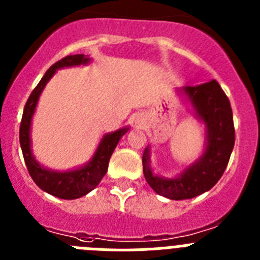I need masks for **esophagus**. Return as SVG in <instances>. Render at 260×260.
Wrapping results in <instances>:
<instances>
[{"label": "esophagus", "instance_id": "34e87169", "mask_svg": "<svg viewBox=\"0 0 260 260\" xmlns=\"http://www.w3.org/2000/svg\"><path fill=\"white\" fill-rule=\"evenodd\" d=\"M135 122H137V123H142V122H143V118H142L141 116H138L137 118H135Z\"/></svg>", "mask_w": 260, "mask_h": 260}]
</instances>
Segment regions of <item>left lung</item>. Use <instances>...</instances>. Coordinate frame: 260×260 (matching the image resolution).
Segmentation results:
<instances>
[{
    "instance_id": "obj_1",
    "label": "left lung",
    "mask_w": 260,
    "mask_h": 260,
    "mask_svg": "<svg viewBox=\"0 0 260 260\" xmlns=\"http://www.w3.org/2000/svg\"><path fill=\"white\" fill-rule=\"evenodd\" d=\"M185 96L192 113L204 125V147L194 162L174 177L155 174L151 168V147L143 152V173L158 195L172 201L191 199L212 189L221 178L234 147L231 103L216 80L177 89Z\"/></svg>"
}]
</instances>
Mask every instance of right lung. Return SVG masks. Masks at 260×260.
<instances>
[{"mask_svg":"<svg viewBox=\"0 0 260 260\" xmlns=\"http://www.w3.org/2000/svg\"><path fill=\"white\" fill-rule=\"evenodd\" d=\"M91 61H92V58H89V56L74 54V56H68L56 62L54 65L48 69L44 77L41 78V80L36 86V88L32 91L26 103L24 110H23L19 130V142L29 176L32 177L34 182L43 191L59 199H78L88 194L89 191H92L107 173L110 156L118 144L119 139L130 128L128 126H125V127L118 128L116 132L105 134L102 138V141L99 142V146L93 152L92 157L82 167L69 169V171L49 169V168L41 165L32 153L31 123L43 89L45 88L48 82L52 79L53 75L56 74V71L59 69L88 65Z\"/></svg>","mask_w":260,"mask_h":260,"instance_id":"right-lung-1","label":"right lung"}]
</instances>
